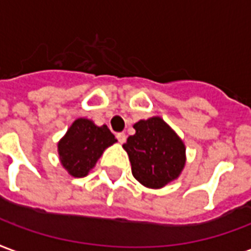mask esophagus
<instances>
[{"label":"esophagus","instance_id":"1","mask_svg":"<svg viewBox=\"0 0 251 251\" xmlns=\"http://www.w3.org/2000/svg\"><path fill=\"white\" fill-rule=\"evenodd\" d=\"M116 138H118L119 143L123 144L124 142H126V139H127V136H126V133H124V132H119L118 135H116Z\"/></svg>","mask_w":251,"mask_h":251}]
</instances>
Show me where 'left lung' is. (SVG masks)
<instances>
[{
	"instance_id": "8db88e82",
	"label": "left lung",
	"mask_w": 251,
	"mask_h": 251,
	"mask_svg": "<svg viewBox=\"0 0 251 251\" xmlns=\"http://www.w3.org/2000/svg\"><path fill=\"white\" fill-rule=\"evenodd\" d=\"M133 128L135 135L123 144L133 178L155 190L178 179L186 164V146L178 133L159 116L139 120Z\"/></svg>"
}]
</instances>
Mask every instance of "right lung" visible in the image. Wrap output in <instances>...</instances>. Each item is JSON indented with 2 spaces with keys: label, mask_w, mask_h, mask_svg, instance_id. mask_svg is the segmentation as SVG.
Segmentation results:
<instances>
[{
  "label": "right lung",
  "mask_w": 251,
  "mask_h": 251,
  "mask_svg": "<svg viewBox=\"0 0 251 251\" xmlns=\"http://www.w3.org/2000/svg\"><path fill=\"white\" fill-rule=\"evenodd\" d=\"M118 142L109 128L96 126L87 118H78L58 140L60 163L73 178H84L109 146Z\"/></svg>",
  "instance_id": "right-lung-1"
}]
</instances>
